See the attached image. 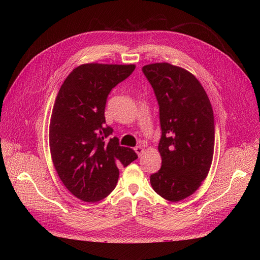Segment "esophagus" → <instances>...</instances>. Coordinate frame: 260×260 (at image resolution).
Segmentation results:
<instances>
[{
    "label": "esophagus",
    "mask_w": 260,
    "mask_h": 260,
    "mask_svg": "<svg viewBox=\"0 0 260 260\" xmlns=\"http://www.w3.org/2000/svg\"><path fill=\"white\" fill-rule=\"evenodd\" d=\"M135 151H136V153L138 154V156L140 157V156H142V155H143V153H144V148H143L142 146H136V147H135Z\"/></svg>",
    "instance_id": "1"
}]
</instances>
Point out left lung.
Wrapping results in <instances>:
<instances>
[{"mask_svg": "<svg viewBox=\"0 0 260 260\" xmlns=\"http://www.w3.org/2000/svg\"><path fill=\"white\" fill-rule=\"evenodd\" d=\"M159 105L161 167L151 176L154 191L170 202L192 195L206 179L214 156L215 121L201 82L169 62L142 68Z\"/></svg>", "mask_w": 260, "mask_h": 260, "instance_id": "1", "label": "left lung"}]
</instances>
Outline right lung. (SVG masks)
Returning <instances> with one entry per match:
<instances>
[{
  "mask_svg": "<svg viewBox=\"0 0 260 260\" xmlns=\"http://www.w3.org/2000/svg\"><path fill=\"white\" fill-rule=\"evenodd\" d=\"M136 65L89 62L76 67L61 84L50 121L53 165L67 190L83 202L105 199L116 187L120 166L138 158L106 125L109 92L128 78Z\"/></svg>",
  "mask_w": 260,
  "mask_h": 260,
  "instance_id": "obj_1",
  "label": "right lung"
}]
</instances>
